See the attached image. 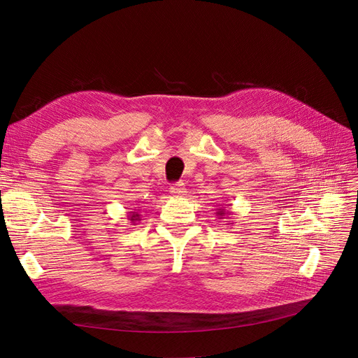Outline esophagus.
<instances>
[{"label":"esophagus","mask_w":358,"mask_h":358,"mask_svg":"<svg viewBox=\"0 0 358 358\" xmlns=\"http://www.w3.org/2000/svg\"><path fill=\"white\" fill-rule=\"evenodd\" d=\"M170 194L173 196H183L187 194V189H185V185L182 182H178L170 187Z\"/></svg>","instance_id":"obj_1"}]
</instances>
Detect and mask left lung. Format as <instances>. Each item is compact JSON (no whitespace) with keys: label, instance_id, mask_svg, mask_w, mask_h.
<instances>
[{"label":"left lung","instance_id":"left-lung-1","mask_svg":"<svg viewBox=\"0 0 358 358\" xmlns=\"http://www.w3.org/2000/svg\"><path fill=\"white\" fill-rule=\"evenodd\" d=\"M228 215H231V212H227L224 207H219V208H216V216L219 217V219H224L225 216H228Z\"/></svg>","mask_w":358,"mask_h":358}]
</instances>
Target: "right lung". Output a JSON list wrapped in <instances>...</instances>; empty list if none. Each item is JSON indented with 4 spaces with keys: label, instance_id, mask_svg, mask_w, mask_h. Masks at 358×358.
Returning a JSON list of instances; mask_svg holds the SVG:
<instances>
[{
    "label": "right lung",
    "instance_id": "obj_1",
    "mask_svg": "<svg viewBox=\"0 0 358 358\" xmlns=\"http://www.w3.org/2000/svg\"><path fill=\"white\" fill-rule=\"evenodd\" d=\"M127 219L131 222V225H136V224H134V222L141 220V215H139V212H138V208H131V212H129Z\"/></svg>",
    "mask_w": 358,
    "mask_h": 358
}]
</instances>
